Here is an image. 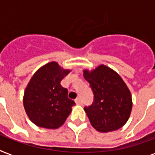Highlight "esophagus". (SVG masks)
Returning a JSON list of instances; mask_svg holds the SVG:
<instances>
[{
    "mask_svg": "<svg viewBox=\"0 0 155 155\" xmlns=\"http://www.w3.org/2000/svg\"><path fill=\"white\" fill-rule=\"evenodd\" d=\"M75 101V103L77 104H83L82 100H81V98H80V97H78V98H76Z\"/></svg>",
    "mask_w": 155,
    "mask_h": 155,
    "instance_id": "obj_1",
    "label": "esophagus"
}]
</instances>
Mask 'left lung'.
I'll list each match as a JSON object with an SVG mask.
<instances>
[{"label":"left lung","mask_w":155,"mask_h":155,"mask_svg":"<svg viewBox=\"0 0 155 155\" xmlns=\"http://www.w3.org/2000/svg\"><path fill=\"white\" fill-rule=\"evenodd\" d=\"M84 77L93 92V102L84 111L93 127L107 133L122 127L132 110V97L120 76L104 65L84 71Z\"/></svg>","instance_id":"obj_1"}]
</instances>
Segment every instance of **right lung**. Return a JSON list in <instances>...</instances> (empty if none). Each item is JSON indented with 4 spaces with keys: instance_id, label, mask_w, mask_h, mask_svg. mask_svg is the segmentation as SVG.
I'll list each match as a JSON object with an SVG mask.
<instances>
[{
    "instance_id": "add662e5",
    "label": "right lung",
    "mask_w": 155,
    "mask_h": 155,
    "mask_svg": "<svg viewBox=\"0 0 155 155\" xmlns=\"http://www.w3.org/2000/svg\"><path fill=\"white\" fill-rule=\"evenodd\" d=\"M70 72L55 62L38 69L25 88L23 104L30 120L38 126L57 129L65 122L75 105L68 97V91L61 86L63 77Z\"/></svg>"
}]
</instances>
